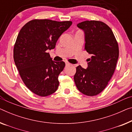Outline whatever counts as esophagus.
<instances>
[{
    "mask_svg": "<svg viewBox=\"0 0 132 132\" xmlns=\"http://www.w3.org/2000/svg\"><path fill=\"white\" fill-rule=\"evenodd\" d=\"M66 65L67 66H72V64L71 63H70L67 62V63H66Z\"/></svg>",
    "mask_w": 132,
    "mask_h": 132,
    "instance_id": "obj_1",
    "label": "esophagus"
}]
</instances>
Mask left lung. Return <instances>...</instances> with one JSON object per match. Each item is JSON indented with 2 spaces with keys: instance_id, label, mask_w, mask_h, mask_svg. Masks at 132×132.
<instances>
[{
  "instance_id": "1",
  "label": "left lung",
  "mask_w": 132,
  "mask_h": 132,
  "mask_svg": "<svg viewBox=\"0 0 132 132\" xmlns=\"http://www.w3.org/2000/svg\"><path fill=\"white\" fill-rule=\"evenodd\" d=\"M78 28L85 33V50L92 55L86 69L76 67L75 85L84 95L95 96L103 91L114 74L119 55L117 41L111 29L103 22L85 21Z\"/></svg>"
}]
</instances>
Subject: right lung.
<instances>
[{
  "mask_svg": "<svg viewBox=\"0 0 132 132\" xmlns=\"http://www.w3.org/2000/svg\"><path fill=\"white\" fill-rule=\"evenodd\" d=\"M72 21L33 19L23 25L13 48V59L23 83L41 97L53 94L59 85L58 76L64 62L52 60L47 50L55 48L60 36Z\"/></svg>",
  "mask_w": 132,
  "mask_h": 132,
  "instance_id": "add662e5",
  "label": "right lung"
}]
</instances>
